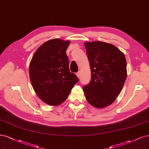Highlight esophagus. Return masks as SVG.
<instances>
[{"label":"esophagus","mask_w":149,"mask_h":149,"mask_svg":"<svg viewBox=\"0 0 149 149\" xmlns=\"http://www.w3.org/2000/svg\"><path fill=\"white\" fill-rule=\"evenodd\" d=\"M76 76H78V78H79L80 76H81V72H80V71H78V73H76Z\"/></svg>","instance_id":"1"}]
</instances>
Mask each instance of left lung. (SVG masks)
Instances as JSON below:
<instances>
[{
	"mask_svg": "<svg viewBox=\"0 0 149 149\" xmlns=\"http://www.w3.org/2000/svg\"><path fill=\"white\" fill-rule=\"evenodd\" d=\"M91 70V79L83 86L87 101L102 109L119 95L127 76L125 55L115 45L101 41L84 44Z\"/></svg>",
	"mask_w": 149,
	"mask_h": 149,
	"instance_id": "left-lung-1",
	"label": "left lung"
}]
</instances>
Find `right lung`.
Masks as SVG:
<instances>
[{
    "label": "right lung",
    "mask_w": 149,
    "mask_h": 149,
    "mask_svg": "<svg viewBox=\"0 0 149 149\" xmlns=\"http://www.w3.org/2000/svg\"><path fill=\"white\" fill-rule=\"evenodd\" d=\"M70 40L54 39L36 51L29 65V77L39 98L50 105H58L67 99L79 79L69 68L66 50Z\"/></svg>",
    "instance_id": "add662e5"
}]
</instances>
